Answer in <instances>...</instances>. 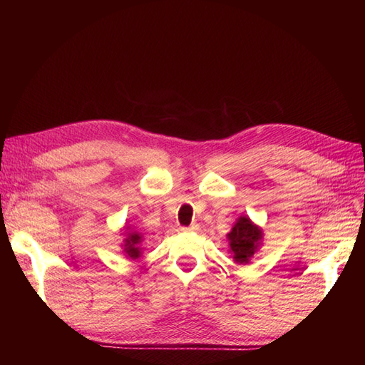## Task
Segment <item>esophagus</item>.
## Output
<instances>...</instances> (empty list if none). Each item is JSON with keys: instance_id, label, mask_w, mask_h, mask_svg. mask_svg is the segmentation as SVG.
I'll use <instances>...</instances> for the list:
<instances>
[{"instance_id": "esophagus-1", "label": "esophagus", "mask_w": 365, "mask_h": 365, "mask_svg": "<svg viewBox=\"0 0 365 365\" xmlns=\"http://www.w3.org/2000/svg\"><path fill=\"white\" fill-rule=\"evenodd\" d=\"M181 230H182V231H196V230H200V225H197V224H192V225H189V227H182Z\"/></svg>"}]
</instances>
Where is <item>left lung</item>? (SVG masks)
Instances as JSON below:
<instances>
[{
  "instance_id": "8db88e82",
  "label": "left lung",
  "mask_w": 365,
  "mask_h": 365,
  "mask_svg": "<svg viewBox=\"0 0 365 365\" xmlns=\"http://www.w3.org/2000/svg\"><path fill=\"white\" fill-rule=\"evenodd\" d=\"M262 236V230L256 224H252L248 216H240L227 235L230 240V251L233 252L235 262L240 264L250 263L254 252L260 247Z\"/></svg>"
}]
</instances>
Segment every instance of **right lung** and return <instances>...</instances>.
Returning a JSON list of instances; mask_svg holds the SVG:
<instances>
[{"label":"right lung","instance_id":"add662e5","mask_svg":"<svg viewBox=\"0 0 365 365\" xmlns=\"http://www.w3.org/2000/svg\"><path fill=\"white\" fill-rule=\"evenodd\" d=\"M129 228V227H128ZM141 242V235H138L137 231H130V233L126 235V239H125V252L128 254V257L130 259H138L140 254H141V250L138 248V244Z\"/></svg>","mask_w":365,"mask_h":365}]
</instances>
